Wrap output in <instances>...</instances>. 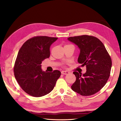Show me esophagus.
<instances>
[{
    "instance_id": "esophagus-1",
    "label": "esophagus",
    "mask_w": 121,
    "mask_h": 121,
    "mask_svg": "<svg viewBox=\"0 0 121 121\" xmlns=\"http://www.w3.org/2000/svg\"><path fill=\"white\" fill-rule=\"evenodd\" d=\"M61 73L63 75H67V74H68L69 72L67 71H61Z\"/></svg>"
}]
</instances>
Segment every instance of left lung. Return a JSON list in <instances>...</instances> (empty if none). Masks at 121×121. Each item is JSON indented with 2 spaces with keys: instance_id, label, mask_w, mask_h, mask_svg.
Listing matches in <instances>:
<instances>
[{
  "instance_id": "1",
  "label": "left lung",
  "mask_w": 121,
  "mask_h": 121,
  "mask_svg": "<svg viewBox=\"0 0 121 121\" xmlns=\"http://www.w3.org/2000/svg\"><path fill=\"white\" fill-rule=\"evenodd\" d=\"M68 39L80 49L78 62L86 65V71L73 73L76 77L71 86L73 91L81 95H93L99 91L107 83L112 68V59L103 43L97 37L82 35Z\"/></svg>"
}]
</instances>
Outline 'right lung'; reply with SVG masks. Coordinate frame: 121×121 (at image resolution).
<instances>
[{
    "label": "right lung",
    "instance_id": "add662e5",
    "mask_svg": "<svg viewBox=\"0 0 121 121\" xmlns=\"http://www.w3.org/2000/svg\"><path fill=\"white\" fill-rule=\"evenodd\" d=\"M56 37L35 36L29 39L20 48L14 67V76L22 89L28 95L40 97L52 91L61 72H45L42 62L50 56V48Z\"/></svg>",
    "mask_w": 121,
    "mask_h": 121
}]
</instances>
